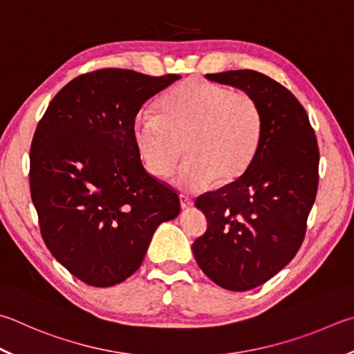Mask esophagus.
I'll list each match as a JSON object with an SVG mask.
<instances>
[{
    "label": "esophagus",
    "mask_w": 354,
    "mask_h": 354,
    "mask_svg": "<svg viewBox=\"0 0 354 354\" xmlns=\"http://www.w3.org/2000/svg\"><path fill=\"white\" fill-rule=\"evenodd\" d=\"M179 203H181L183 209H190L192 205H194V199L185 196V195H181V196H179Z\"/></svg>",
    "instance_id": "obj_1"
}]
</instances>
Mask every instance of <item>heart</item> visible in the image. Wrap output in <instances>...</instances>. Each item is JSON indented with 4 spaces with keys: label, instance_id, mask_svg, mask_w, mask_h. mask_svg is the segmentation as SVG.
<instances>
[{
    "label": "heart",
    "instance_id": "heart-1",
    "mask_svg": "<svg viewBox=\"0 0 354 354\" xmlns=\"http://www.w3.org/2000/svg\"><path fill=\"white\" fill-rule=\"evenodd\" d=\"M263 118L257 100L218 83L192 79L167 93L155 114H139L133 140L151 176L169 178L183 147L187 160L176 173L183 190H201L218 179L232 184L246 173L259 151Z\"/></svg>",
    "mask_w": 354,
    "mask_h": 354
}]
</instances>
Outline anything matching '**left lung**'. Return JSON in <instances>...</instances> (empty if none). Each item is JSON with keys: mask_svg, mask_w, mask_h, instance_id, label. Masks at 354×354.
Instances as JSON below:
<instances>
[{"mask_svg": "<svg viewBox=\"0 0 354 354\" xmlns=\"http://www.w3.org/2000/svg\"><path fill=\"white\" fill-rule=\"evenodd\" d=\"M243 89L263 118L259 151L232 184L196 198L207 230L192 250L201 271L229 291H248L297 254L319 185V147L305 108L279 82L252 69L205 74Z\"/></svg>", "mask_w": 354, "mask_h": 354, "instance_id": "1", "label": "left lung"}]
</instances>
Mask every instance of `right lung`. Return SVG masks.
Masks as SVG:
<instances>
[{
  "instance_id": "obj_1",
  "label": "right lung",
  "mask_w": 354,
  "mask_h": 354,
  "mask_svg": "<svg viewBox=\"0 0 354 354\" xmlns=\"http://www.w3.org/2000/svg\"><path fill=\"white\" fill-rule=\"evenodd\" d=\"M178 79L93 71L63 86L38 122L29 185L41 239L86 285L133 275L156 227L179 215L176 190L147 173L133 140L140 106Z\"/></svg>"
}]
</instances>
